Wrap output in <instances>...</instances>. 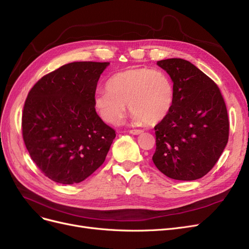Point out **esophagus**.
Segmentation results:
<instances>
[{
	"label": "esophagus",
	"mask_w": 249,
	"mask_h": 249,
	"mask_svg": "<svg viewBox=\"0 0 249 249\" xmlns=\"http://www.w3.org/2000/svg\"><path fill=\"white\" fill-rule=\"evenodd\" d=\"M129 132H130L131 134L137 135V134H141V133L142 132V130H141V129H131Z\"/></svg>",
	"instance_id": "esophagus-1"
}]
</instances>
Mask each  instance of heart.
Segmentation results:
<instances>
[{"label":"heart","instance_id":"b5f03b06","mask_svg":"<svg viewBox=\"0 0 249 249\" xmlns=\"http://www.w3.org/2000/svg\"><path fill=\"white\" fill-rule=\"evenodd\" d=\"M106 88L95 95L94 106L100 118L112 125L123 119L127 105L136 122L157 124L168 114L174 97L170 78L149 68L119 71L107 80Z\"/></svg>","mask_w":249,"mask_h":249}]
</instances>
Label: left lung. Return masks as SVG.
<instances>
[{"instance_id": "left-lung-1", "label": "left lung", "mask_w": 249, "mask_h": 249, "mask_svg": "<svg viewBox=\"0 0 249 249\" xmlns=\"http://www.w3.org/2000/svg\"><path fill=\"white\" fill-rule=\"evenodd\" d=\"M173 82L171 108L155 126L153 162L165 176L195 180L207 174L229 140L227 107L215 83L181 58L157 62Z\"/></svg>"}]
</instances>
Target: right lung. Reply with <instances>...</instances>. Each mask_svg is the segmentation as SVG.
Wrapping results in <instances>:
<instances>
[{
  "label": "right lung",
  "instance_id": "add662e5",
  "mask_svg": "<svg viewBox=\"0 0 249 249\" xmlns=\"http://www.w3.org/2000/svg\"><path fill=\"white\" fill-rule=\"evenodd\" d=\"M108 62H71L42 77L25 99L21 130L45 177L72 185L106 160L116 131L97 115L95 91Z\"/></svg>",
  "mask_w": 249,
  "mask_h": 249
}]
</instances>
